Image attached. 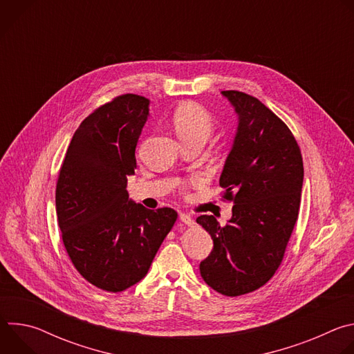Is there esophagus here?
Here are the masks:
<instances>
[{
    "label": "esophagus",
    "mask_w": 354,
    "mask_h": 354,
    "mask_svg": "<svg viewBox=\"0 0 354 354\" xmlns=\"http://www.w3.org/2000/svg\"><path fill=\"white\" fill-rule=\"evenodd\" d=\"M179 218H180V221H182L185 225H187V227H192V225H194V224H196V223H194V220H193L189 214L182 213V214L179 216Z\"/></svg>",
    "instance_id": "1"
}]
</instances>
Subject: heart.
Returning a JSON list of instances; mask_svg holds the SVG:
<instances>
[{
    "label": "heart",
    "instance_id": "obj_1",
    "mask_svg": "<svg viewBox=\"0 0 354 354\" xmlns=\"http://www.w3.org/2000/svg\"><path fill=\"white\" fill-rule=\"evenodd\" d=\"M172 124L185 142H206L216 129V120L213 115L198 104L180 105L172 116Z\"/></svg>",
    "mask_w": 354,
    "mask_h": 354
}]
</instances>
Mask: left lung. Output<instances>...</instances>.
<instances>
[{
	"label": "left lung",
	"instance_id": "8db88e82",
	"mask_svg": "<svg viewBox=\"0 0 354 354\" xmlns=\"http://www.w3.org/2000/svg\"><path fill=\"white\" fill-rule=\"evenodd\" d=\"M239 116L238 133L220 178L223 198L232 201V218L196 221L213 239L200 274L216 291L238 297L265 286L283 262L298 220L304 165L287 124L259 99L223 91Z\"/></svg>",
	"mask_w": 354,
	"mask_h": 354
}]
</instances>
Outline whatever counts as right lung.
Segmentation results:
<instances>
[{"label": "right lung", "mask_w": 354, "mask_h": 354, "mask_svg": "<svg viewBox=\"0 0 354 354\" xmlns=\"http://www.w3.org/2000/svg\"><path fill=\"white\" fill-rule=\"evenodd\" d=\"M148 99L113 97L82 120L67 148L56 185L57 223L77 272L95 287L123 291L148 272L178 213L129 200L127 176Z\"/></svg>", "instance_id": "obj_1"}]
</instances>
